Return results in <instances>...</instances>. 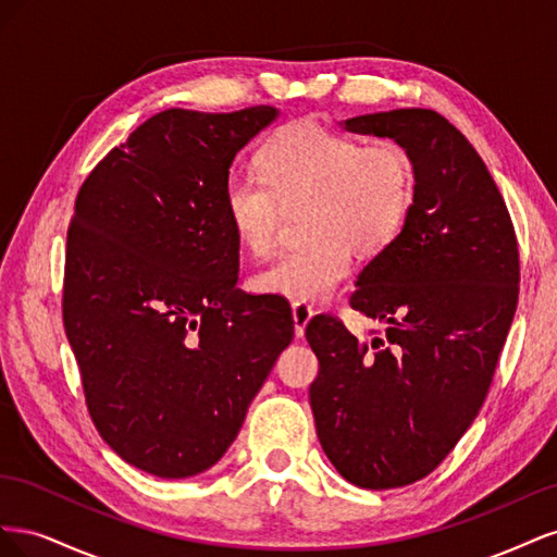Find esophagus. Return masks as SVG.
Segmentation results:
<instances>
[{"instance_id":"esophagus-1","label":"esophagus","mask_w":557,"mask_h":557,"mask_svg":"<svg viewBox=\"0 0 557 557\" xmlns=\"http://www.w3.org/2000/svg\"><path fill=\"white\" fill-rule=\"evenodd\" d=\"M311 315H313V309L309 305H305V301H295V305H293V320H295V334L297 336L305 334Z\"/></svg>"}]
</instances>
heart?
<instances>
[{
    "label": "heart",
    "instance_id": "b5f03b06",
    "mask_svg": "<svg viewBox=\"0 0 557 557\" xmlns=\"http://www.w3.org/2000/svg\"><path fill=\"white\" fill-rule=\"evenodd\" d=\"M258 174L234 172L223 183V213L252 256L276 244L285 211L299 209L307 242L250 276V288L295 301L334 295L352 267V250L376 256L407 223L416 172L395 141L362 144L318 121L281 127L262 146Z\"/></svg>",
    "mask_w": 557,
    "mask_h": 557
}]
</instances>
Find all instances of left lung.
Returning <instances> with one entry per match:
<instances>
[{
	"label": "left lung",
	"instance_id": "obj_1",
	"mask_svg": "<svg viewBox=\"0 0 557 557\" xmlns=\"http://www.w3.org/2000/svg\"><path fill=\"white\" fill-rule=\"evenodd\" d=\"M346 129L407 150L416 195L350 295L385 332L364 344L339 318L309 320L320 362L309 399L336 471L387 491L425 479L479 416L516 313L520 260L491 172L444 115L395 109L348 117Z\"/></svg>",
	"mask_w": 557,
	"mask_h": 557
}]
</instances>
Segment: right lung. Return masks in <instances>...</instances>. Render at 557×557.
<instances>
[{
  "label": "right lung",
  "mask_w": 557,
  "mask_h": 557,
  "mask_svg": "<svg viewBox=\"0 0 557 557\" xmlns=\"http://www.w3.org/2000/svg\"><path fill=\"white\" fill-rule=\"evenodd\" d=\"M276 115L166 109L76 197L62 320L83 395L102 440L160 479L223 458L293 342L290 305L234 288L239 242L223 213L234 156Z\"/></svg>",
  "instance_id": "obj_1"
}]
</instances>
